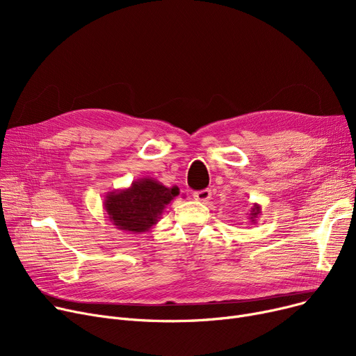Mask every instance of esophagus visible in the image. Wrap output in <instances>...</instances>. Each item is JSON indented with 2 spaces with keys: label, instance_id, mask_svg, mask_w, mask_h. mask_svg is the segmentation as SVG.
Here are the masks:
<instances>
[{
  "label": "esophagus",
  "instance_id": "1",
  "mask_svg": "<svg viewBox=\"0 0 356 356\" xmlns=\"http://www.w3.org/2000/svg\"><path fill=\"white\" fill-rule=\"evenodd\" d=\"M193 197H195V200H197V202H208V200L212 197V192H211L209 189H203V191L195 192V193H193Z\"/></svg>",
  "mask_w": 356,
  "mask_h": 356
}]
</instances>
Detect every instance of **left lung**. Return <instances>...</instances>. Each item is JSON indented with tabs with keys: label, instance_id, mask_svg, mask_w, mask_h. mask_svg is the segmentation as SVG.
<instances>
[{
	"label": "left lung",
	"instance_id": "1",
	"mask_svg": "<svg viewBox=\"0 0 356 356\" xmlns=\"http://www.w3.org/2000/svg\"><path fill=\"white\" fill-rule=\"evenodd\" d=\"M259 215H261V207H259V204L254 203V207L251 208V212H250V215H248V218H247V219H250V222L255 223Z\"/></svg>",
	"mask_w": 356,
	"mask_h": 356
}]
</instances>
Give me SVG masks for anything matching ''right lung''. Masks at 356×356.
<instances>
[{
    "instance_id": "1",
    "label": "right lung",
    "mask_w": 356,
    "mask_h": 356,
    "mask_svg": "<svg viewBox=\"0 0 356 356\" xmlns=\"http://www.w3.org/2000/svg\"><path fill=\"white\" fill-rule=\"evenodd\" d=\"M177 195V186L167 188L156 179L141 177L131 183L129 188L108 192L104 199V209L115 228L143 234L156 225L167 204Z\"/></svg>"
}]
</instances>
